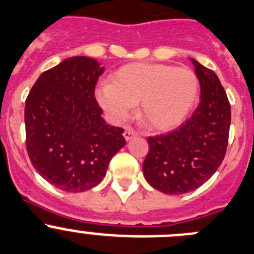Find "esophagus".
<instances>
[{
	"instance_id": "34e87169",
	"label": "esophagus",
	"mask_w": 254,
	"mask_h": 254,
	"mask_svg": "<svg viewBox=\"0 0 254 254\" xmlns=\"http://www.w3.org/2000/svg\"><path fill=\"white\" fill-rule=\"evenodd\" d=\"M136 135H138V132L135 131V130H132L131 127H127L124 131V138L127 139V140H130V139L135 138Z\"/></svg>"
}]
</instances>
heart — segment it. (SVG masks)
<instances>
[{
	"label": "heart",
	"instance_id": "b5f03b06",
	"mask_svg": "<svg viewBox=\"0 0 254 254\" xmlns=\"http://www.w3.org/2000/svg\"><path fill=\"white\" fill-rule=\"evenodd\" d=\"M198 91V77L190 68L136 63L116 71L96 98L115 122L127 119L139 103V119L145 127L170 130L188 116Z\"/></svg>",
	"mask_w": 254,
	"mask_h": 254
}]
</instances>
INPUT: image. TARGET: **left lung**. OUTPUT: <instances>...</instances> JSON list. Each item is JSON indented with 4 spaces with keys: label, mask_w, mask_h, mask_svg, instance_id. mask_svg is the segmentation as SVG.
<instances>
[{
    "label": "left lung",
    "mask_w": 254,
    "mask_h": 254,
    "mask_svg": "<svg viewBox=\"0 0 254 254\" xmlns=\"http://www.w3.org/2000/svg\"><path fill=\"white\" fill-rule=\"evenodd\" d=\"M200 103L178 129L149 136L143 163L146 182L164 194H184L209 179L226 156L231 105L214 71L193 60Z\"/></svg>",
    "instance_id": "8db88e82"
}]
</instances>
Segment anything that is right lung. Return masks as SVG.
Listing matches in <instances>:
<instances>
[{
	"label": "right lung",
	"mask_w": 254,
	"mask_h": 254,
	"mask_svg": "<svg viewBox=\"0 0 254 254\" xmlns=\"http://www.w3.org/2000/svg\"><path fill=\"white\" fill-rule=\"evenodd\" d=\"M103 72L94 59H66L42 72L26 99L30 160L61 190L79 193L98 186L111 158L127 144L124 129L101 118L95 86Z\"/></svg>",
	"instance_id": "add662e5"
}]
</instances>
